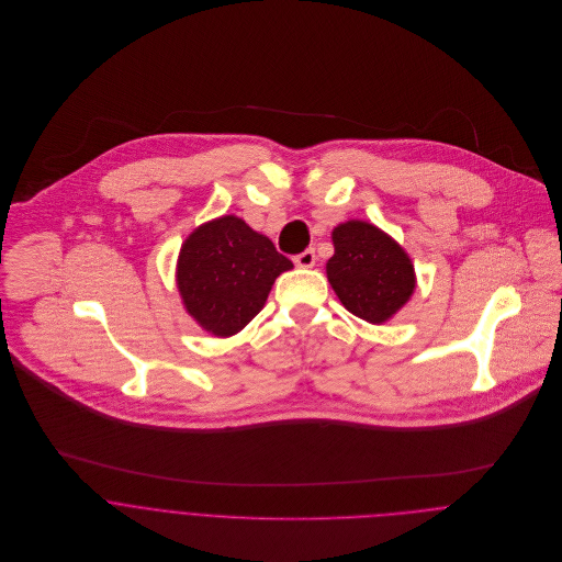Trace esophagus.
Wrapping results in <instances>:
<instances>
[{"label":"esophagus","mask_w":562,"mask_h":562,"mask_svg":"<svg viewBox=\"0 0 562 562\" xmlns=\"http://www.w3.org/2000/svg\"><path fill=\"white\" fill-rule=\"evenodd\" d=\"M294 263H296L299 268H314V266H316V250H314V248H307V250L299 252V255L294 257Z\"/></svg>","instance_id":"1"}]
</instances>
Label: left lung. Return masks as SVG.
<instances>
[{"instance_id":"1","label":"left lung","mask_w":562,"mask_h":562,"mask_svg":"<svg viewBox=\"0 0 562 562\" xmlns=\"http://www.w3.org/2000/svg\"><path fill=\"white\" fill-rule=\"evenodd\" d=\"M326 277L341 305L370 324L392 321L411 301L417 279L408 252L368 221L339 223Z\"/></svg>"}]
</instances>
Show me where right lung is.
<instances>
[{"label": "right lung", "mask_w": 562, "mask_h": 562, "mask_svg": "<svg viewBox=\"0 0 562 562\" xmlns=\"http://www.w3.org/2000/svg\"><path fill=\"white\" fill-rule=\"evenodd\" d=\"M292 268L270 238L229 214L183 240L175 281L192 321L214 337H232L263 310L277 277Z\"/></svg>", "instance_id": "right-lung-1"}]
</instances>
